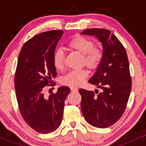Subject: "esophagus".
<instances>
[{
  "instance_id": "obj_1",
  "label": "esophagus",
  "mask_w": 146,
  "mask_h": 146,
  "mask_svg": "<svg viewBox=\"0 0 146 146\" xmlns=\"http://www.w3.org/2000/svg\"><path fill=\"white\" fill-rule=\"evenodd\" d=\"M70 90H71L72 92H77L78 91V88H75V87H72V88H70Z\"/></svg>"
}]
</instances>
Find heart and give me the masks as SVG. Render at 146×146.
Listing matches in <instances>:
<instances>
[{"label": "heart", "instance_id": "1", "mask_svg": "<svg viewBox=\"0 0 146 146\" xmlns=\"http://www.w3.org/2000/svg\"><path fill=\"white\" fill-rule=\"evenodd\" d=\"M93 42L85 36L76 35L68 43L70 49L77 51L82 55L81 62L91 69H95L100 66L103 58V50L99 46H93ZM54 64L56 68L61 70L64 67V54L61 50L54 53ZM88 76L86 69L70 71L62 78L63 84L69 86H78Z\"/></svg>", "mask_w": 146, "mask_h": 146}]
</instances>
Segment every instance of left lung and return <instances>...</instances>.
<instances>
[{"label":"left lung","instance_id":"left-lung-1","mask_svg":"<svg viewBox=\"0 0 146 146\" xmlns=\"http://www.w3.org/2000/svg\"><path fill=\"white\" fill-rule=\"evenodd\" d=\"M82 35L95 36L102 43L103 58L95 74L88 80L102 90L80 89L81 111L86 121L98 128L115 123L123 114L131 90V78L125 48L110 30L92 28Z\"/></svg>","mask_w":146,"mask_h":146}]
</instances>
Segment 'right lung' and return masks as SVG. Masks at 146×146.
<instances>
[{
	"label": "right lung",
	"mask_w": 146,
	"mask_h": 146,
	"mask_svg": "<svg viewBox=\"0 0 146 146\" xmlns=\"http://www.w3.org/2000/svg\"><path fill=\"white\" fill-rule=\"evenodd\" d=\"M62 30H52L35 35L23 46L15 75V89L20 111L26 123L41 133L56 130L62 121L65 100L70 93L67 86L56 93L44 95L47 85H55L56 76L54 55Z\"/></svg>",
	"instance_id": "add662e5"
}]
</instances>
